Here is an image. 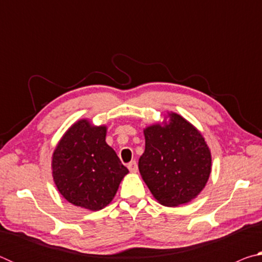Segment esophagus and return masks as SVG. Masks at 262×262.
<instances>
[{"label": "esophagus", "mask_w": 262, "mask_h": 262, "mask_svg": "<svg viewBox=\"0 0 262 262\" xmlns=\"http://www.w3.org/2000/svg\"><path fill=\"white\" fill-rule=\"evenodd\" d=\"M128 168H129V171L132 172V173H136V172H137V163L135 161L130 162L129 164H128Z\"/></svg>", "instance_id": "obj_1"}]
</instances>
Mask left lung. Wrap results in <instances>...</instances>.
<instances>
[{"label": "left lung", "instance_id": "left-lung-1", "mask_svg": "<svg viewBox=\"0 0 262 262\" xmlns=\"http://www.w3.org/2000/svg\"><path fill=\"white\" fill-rule=\"evenodd\" d=\"M164 120L143 129L145 149L139 170L161 205L178 207L205 188L211 154L201 133L181 115L170 112Z\"/></svg>", "mask_w": 262, "mask_h": 262}]
</instances>
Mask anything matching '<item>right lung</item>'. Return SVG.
<instances>
[{
  "mask_svg": "<svg viewBox=\"0 0 262 262\" xmlns=\"http://www.w3.org/2000/svg\"><path fill=\"white\" fill-rule=\"evenodd\" d=\"M105 125L81 119L69 127L52 157L53 180L60 194L74 206L97 211L113 200L128 172L106 143Z\"/></svg>",
  "mask_w": 262,
  "mask_h": 262,
  "instance_id": "add662e5",
  "label": "right lung"
}]
</instances>
